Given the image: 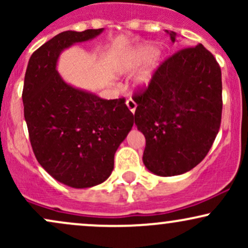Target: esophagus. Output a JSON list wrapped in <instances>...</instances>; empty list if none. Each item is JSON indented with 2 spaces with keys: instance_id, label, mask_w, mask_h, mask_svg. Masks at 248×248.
Wrapping results in <instances>:
<instances>
[{
  "instance_id": "esophagus-1",
  "label": "esophagus",
  "mask_w": 248,
  "mask_h": 248,
  "mask_svg": "<svg viewBox=\"0 0 248 248\" xmlns=\"http://www.w3.org/2000/svg\"><path fill=\"white\" fill-rule=\"evenodd\" d=\"M126 105H127V107H128V109L130 110V112L133 113H135V109H136V104H135V101L133 100V99H128V100L126 101Z\"/></svg>"
}]
</instances>
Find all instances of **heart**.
Masks as SVG:
<instances>
[{"label": "heart", "mask_w": 248, "mask_h": 248, "mask_svg": "<svg viewBox=\"0 0 248 248\" xmlns=\"http://www.w3.org/2000/svg\"><path fill=\"white\" fill-rule=\"evenodd\" d=\"M161 59L162 52L160 50H154L152 44L143 43L120 51L113 59V70L118 76L128 75L146 62L134 80L138 88H146L152 82L154 75L161 64Z\"/></svg>", "instance_id": "b5f03b06"}]
</instances>
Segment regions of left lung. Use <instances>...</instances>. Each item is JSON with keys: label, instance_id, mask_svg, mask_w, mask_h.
Here are the masks:
<instances>
[{"label": "left lung", "instance_id": "1", "mask_svg": "<svg viewBox=\"0 0 248 248\" xmlns=\"http://www.w3.org/2000/svg\"><path fill=\"white\" fill-rule=\"evenodd\" d=\"M176 41V32L168 31ZM221 71L202 44L162 62L134 95L135 124L146 138L144 166L162 177L190 171L212 147L221 121Z\"/></svg>", "mask_w": 248, "mask_h": 248}]
</instances>
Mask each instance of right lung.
I'll use <instances>...</instances> for the list:
<instances>
[{
    "mask_svg": "<svg viewBox=\"0 0 248 248\" xmlns=\"http://www.w3.org/2000/svg\"><path fill=\"white\" fill-rule=\"evenodd\" d=\"M102 29L64 31L32 53L24 77V119L38 163L76 189L101 184L134 124L124 99L105 100L67 84L57 71L64 50L95 38Z\"/></svg>",
    "mask_w": 248,
    "mask_h": 248,
    "instance_id": "obj_1",
    "label": "right lung"
}]
</instances>
